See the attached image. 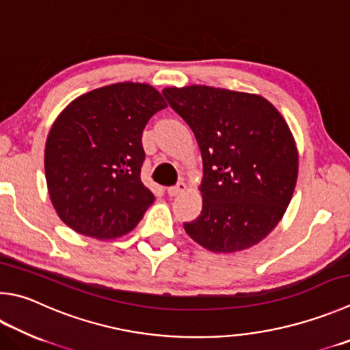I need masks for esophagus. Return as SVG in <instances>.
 Returning a JSON list of instances; mask_svg holds the SVG:
<instances>
[{
    "mask_svg": "<svg viewBox=\"0 0 350 350\" xmlns=\"http://www.w3.org/2000/svg\"><path fill=\"white\" fill-rule=\"evenodd\" d=\"M187 189V185L183 182H179L177 183V185H174V187H170L168 189H167V194L170 196V197H176V196H179V194H182L183 191H185Z\"/></svg>",
    "mask_w": 350,
    "mask_h": 350,
    "instance_id": "esophagus-1",
    "label": "esophagus"
}]
</instances>
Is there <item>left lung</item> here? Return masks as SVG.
Returning <instances> with one entry per match:
<instances>
[{"label": "left lung", "instance_id": "1", "mask_svg": "<svg viewBox=\"0 0 350 350\" xmlns=\"http://www.w3.org/2000/svg\"><path fill=\"white\" fill-rule=\"evenodd\" d=\"M162 93L193 130L203 161L202 213L183 224L187 234L211 252L257 245L282 220L298 176L295 141L280 111L260 94L226 88Z\"/></svg>", "mask_w": 350, "mask_h": 350}]
</instances>
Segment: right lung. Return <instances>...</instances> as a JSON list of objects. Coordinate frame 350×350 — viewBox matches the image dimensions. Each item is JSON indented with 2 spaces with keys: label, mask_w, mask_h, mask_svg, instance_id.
Here are the masks:
<instances>
[{
  "label": "right lung",
  "mask_w": 350,
  "mask_h": 350,
  "mask_svg": "<svg viewBox=\"0 0 350 350\" xmlns=\"http://www.w3.org/2000/svg\"><path fill=\"white\" fill-rule=\"evenodd\" d=\"M167 107L154 87L118 82L72 100L50 129L44 168L56 214L98 240L124 236L154 194L141 180L142 131Z\"/></svg>",
  "instance_id": "obj_1"
}]
</instances>
